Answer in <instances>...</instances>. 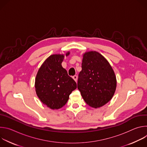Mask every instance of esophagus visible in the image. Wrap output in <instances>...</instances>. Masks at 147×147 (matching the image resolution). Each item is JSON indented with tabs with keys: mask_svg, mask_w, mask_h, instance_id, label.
Instances as JSON below:
<instances>
[{
	"mask_svg": "<svg viewBox=\"0 0 147 147\" xmlns=\"http://www.w3.org/2000/svg\"><path fill=\"white\" fill-rule=\"evenodd\" d=\"M77 77H76V79H77Z\"/></svg>",
	"mask_w": 147,
	"mask_h": 147,
	"instance_id": "obj_1",
	"label": "esophagus"
}]
</instances>
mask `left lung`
<instances>
[{"label": "left lung", "mask_w": 147, "mask_h": 147, "mask_svg": "<svg viewBox=\"0 0 147 147\" xmlns=\"http://www.w3.org/2000/svg\"><path fill=\"white\" fill-rule=\"evenodd\" d=\"M70 52L66 53L68 56ZM63 55H52L41 65L36 74V94L47 107L59 109L65 106L73 91L77 88L75 81L62 67Z\"/></svg>", "instance_id": "1"}]
</instances>
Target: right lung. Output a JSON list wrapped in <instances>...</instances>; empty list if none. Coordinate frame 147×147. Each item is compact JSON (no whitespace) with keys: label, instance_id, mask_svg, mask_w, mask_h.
Instances as JSON below:
<instances>
[{"label":"right lung","instance_id":"1","mask_svg":"<svg viewBox=\"0 0 147 147\" xmlns=\"http://www.w3.org/2000/svg\"><path fill=\"white\" fill-rule=\"evenodd\" d=\"M77 88L86 103L94 108L109 102L116 88V78L108 60L96 51L83 54Z\"/></svg>","mask_w":147,"mask_h":147}]
</instances>
